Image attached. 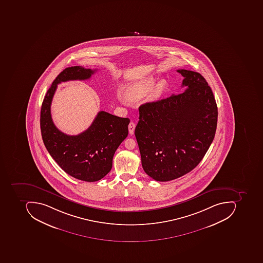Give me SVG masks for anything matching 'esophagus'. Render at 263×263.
Here are the masks:
<instances>
[{"instance_id": "34e87169", "label": "esophagus", "mask_w": 263, "mask_h": 263, "mask_svg": "<svg viewBox=\"0 0 263 263\" xmlns=\"http://www.w3.org/2000/svg\"><path fill=\"white\" fill-rule=\"evenodd\" d=\"M135 127L136 124L134 123V122H131L129 124V126H128V128H129V132L131 135H133V134H134V129H135Z\"/></svg>"}]
</instances>
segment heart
<instances>
[{"instance_id":"1","label":"heart","mask_w":263,"mask_h":263,"mask_svg":"<svg viewBox=\"0 0 263 263\" xmlns=\"http://www.w3.org/2000/svg\"><path fill=\"white\" fill-rule=\"evenodd\" d=\"M155 84H156V78L153 77L144 78L140 82L129 86L125 91V96L129 100L138 98L142 95L150 92L154 87ZM153 90V97L156 99L160 98L164 92L165 88H166V82L163 80H161L156 84Z\"/></svg>"}]
</instances>
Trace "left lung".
I'll use <instances>...</instances> for the list:
<instances>
[{
	"mask_svg": "<svg viewBox=\"0 0 263 263\" xmlns=\"http://www.w3.org/2000/svg\"><path fill=\"white\" fill-rule=\"evenodd\" d=\"M184 92L139 107L135 137L143 169L160 182L191 172L211 145L217 125V106L201 74L179 69Z\"/></svg>",
	"mask_w": 263,
	"mask_h": 263,
	"instance_id": "left-lung-1",
	"label": "left lung"
}]
</instances>
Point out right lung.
<instances>
[{"label":"right lung","instance_id":"add662e5","mask_svg":"<svg viewBox=\"0 0 263 263\" xmlns=\"http://www.w3.org/2000/svg\"><path fill=\"white\" fill-rule=\"evenodd\" d=\"M95 70L81 66L64 69L52 83L42 103L40 128L47 151L61 168L79 180L96 182L110 172L115 151L128 136V118L100 111L88 129L78 135L61 132L50 113L58 84L74 80H88Z\"/></svg>","mask_w":263,"mask_h":263}]
</instances>
